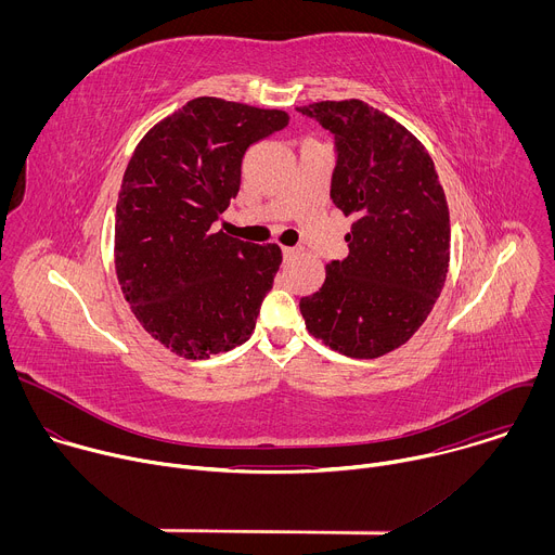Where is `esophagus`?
I'll list each match as a JSON object with an SVG mask.
<instances>
[{
  "label": "esophagus",
  "instance_id": "obj_1",
  "mask_svg": "<svg viewBox=\"0 0 555 555\" xmlns=\"http://www.w3.org/2000/svg\"><path fill=\"white\" fill-rule=\"evenodd\" d=\"M296 255V248H283V259L287 261V259H292Z\"/></svg>",
  "mask_w": 555,
  "mask_h": 555
}]
</instances>
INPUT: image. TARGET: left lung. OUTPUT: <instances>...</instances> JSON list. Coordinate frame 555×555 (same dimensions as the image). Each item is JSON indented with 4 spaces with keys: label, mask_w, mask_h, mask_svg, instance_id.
<instances>
[{
    "label": "left lung",
    "mask_w": 555,
    "mask_h": 555,
    "mask_svg": "<svg viewBox=\"0 0 555 555\" xmlns=\"http://www.w3.org/2000/svg\"><path fill=\"white\" fill-rule=\"evenodd\" d=\"M336 138L332 202L356 221L349 255L327 263L300 298L307 332L334 351L371 360L424 325L448 274L450 215L433 157L398 120L364 101L296 107Z\"/></svg>",
    "instance_id": "8db88e82"
}]
</instances>
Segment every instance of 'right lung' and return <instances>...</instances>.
I'll return each mask as SVG.
<instances>
[{"mask_svg": "<svg viewBox=\"0 0 555 555\" xmlns=\"http://www.w3.org/2000/svg\"><path fill=\"white\" fill-rule=\"evenodd\" d=\"M289 116L212 96L189 101L138 142L116 204L114 259L138 323L204 360L244 345L281 266L276 244L212 232L240 193L246 151Z\"/></svg>", "mask_w": 555, "mask_h": 555, "instance_id": "add662e5", "label": "right lung"}]
</instances>
